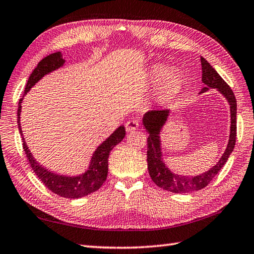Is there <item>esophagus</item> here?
Wrapping results in <instances>:
<instances>
[{"label": "esophagus", "mask_w": 254, "mask_h": 254, "mask_svg": "<svg viewBox=\"0 0 254 254\" xmlns=\"http://www.w3.org/2000/svg\"><path fill=\"white\" fill-rule=\"evenodd\" d=\"M140 127V122L137 120H130L126 123V128L127 132H132L134 130H136Z\"/></svg>", "instance_id": "obj_1"}]
</instances>
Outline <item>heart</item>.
<instances>
[{"label": "heart", "instance_id": "heart-1", "mask_svg": "<svg viewBox=\"0 0 254 254\" xmlns=\"http://www.w3.org/2000/svg\"><path fill=\"white\" fill-rule=\"evenodd\" d=\"M161 78L158 82L157 92L164 100H167L175 96L182 89L183 86V76L175 70H167L164 66H155L151 70V79L156 81Z\"/></svg>", "mask_w": 254, "mask_h": 254}]
</instances>
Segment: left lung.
Returning <instances> with one entry per match:
<instances>
[{
	"label": "left lung",
	"instance_id": "obj_1",
	"mask_svg": "<svg viewBox=\"0 0 254 254\" xmlns=\"http://www.w3.org/2000/svg\"><path fill=\"white\" fill-rule=\"evenodd\" d=\"M201 62V70H202V82L206 84L202 88L201 93L207 91L209 88H216L226 97L230 104L231 111V132L230 140L228 143L227 150L223 153L220 161L213 166L210 171L203 173L201 175L186 177L180 176L173 174L165 166L162 161V152H161V143H160V134L161 127L167 120V116L170 113L168 109H154L145 113L143 118V124L145 130L148 132L147 138V168L152 181L156 184L158 187L167 191L182 193V192H190L193 190H202L206 187L211 180L215 177L221 168L225 165L229 158L231 152L236 145L237 138V100L235 93L228 83L223 80L211 64L208 63L205 58H200Z\"/></svg>",
	"mask_w": 254,
	"mask_h": 254
}]
</instances>
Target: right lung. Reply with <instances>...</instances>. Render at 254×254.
Instances as JSON below:
<instances>
[{"mask_svg": "<svg viewBox=\"0 0 254 254\" xmlns=\"http://www.w3.org/2000/svg\"><path fill=\"white\" fill-rule=\"evenodd\" d=\"M64 63V61L63 59V55L59 52L51 54L49 56L42 59V61L38 63L37 67L35 68L33 72L31 73V76H29L26 87H25L24 94H26V92L29 90V89H31L43 76L63 66ZM21 103H22V99L18 102L17 124H18L19 134L23 135L21 124H19ZM124 136H126V128H124V127L122 126L119 127L117 131H114L112 135L97 148V151L94 152L92 156L91 165L89 167V170L84 174H82V175L77 176V177L59 176V175H56V174L45 170L44 167L39 165V164L36 163V161L33 158L31 152L28 151V147L26 146V143H25L23 136H22V140H23L24 152L26 154L29 165H31L34 173L36 174V176L42 181V183L48 188L49 190L64 198H80L98 190L99 188L103 185V183L106 182L107 175H108L109 155H110V152L112 148L116 146L117 144L120 143L123 140Z\"/></svg>", "mask_w": 254, "mask_h": 254, "instance_id": "right-lung-1", "label": "right lung"}]
</instances>
